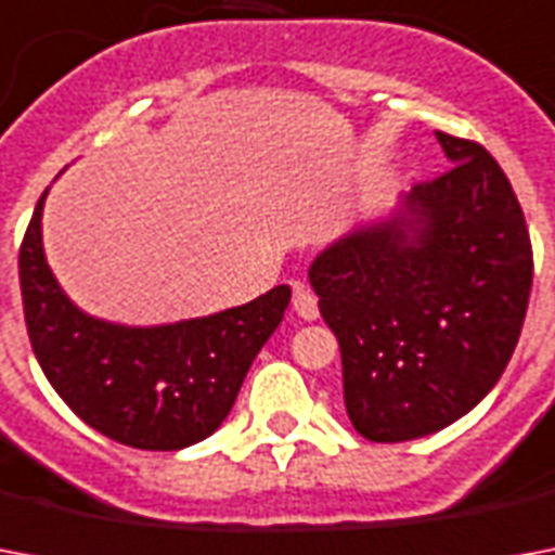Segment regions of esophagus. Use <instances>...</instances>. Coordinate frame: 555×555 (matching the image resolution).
Listing matches in <instances>:
<instances>
[{
    "mask_svg": "<svg viewBox=\"0 0 555 555\" xmlns=\"http://www.w3.org/2000/svg\"><path fill=\"white\" fill-rule=\"evenodd\" d=\"M294 311L308 322H313L320 317V305H317V296H313L311 287L294 285Z\"/></svg>",
    "mask_w": 555,
    "mask_h": 555,
    "instance_id": "obj_1",
    "label": "esophagus"
}]
</instances>
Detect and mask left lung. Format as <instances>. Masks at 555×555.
Here are the masks:
<instances>
[{
  "label": "left lung",
  "mask_w": 555,
  "mask_h": 555,
  "mask_svg": "<svg viewBox=\"0 0 555 555\" xmlns=\"http://www.w3.org/2000/svg\"><path fill=\"white\" fill-rule=\"evenodd\" d=\"M438 134L452 169L313 259L343 354L346 412L400 443L473 412L507 369L533 285L525 212L481 143Z\"/></svg>",
  "instance_id": "8db88e82"
}]
</instances>
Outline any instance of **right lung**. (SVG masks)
<instances>
[{
	"mask_svg": "<svg viewBox=\"0 0 555 555\" xmlns=\"http://www.w3.org/2000/svg\"><path fill=\"white\" fill-rule=\"evenodd\" d=\"M42 192L20 247L30 348L80 421L134 449L176 452L209 438L253 360L279 328L291 287L212 317L134 328L89 317L65 296L42 250Z\"/></svg>",
	"mask_w": 555,
	"mask_h": 555,
	"instance_id": "add662e5",
	"label": "right lung"
}]
</instances>
